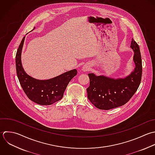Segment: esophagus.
<instances>
[{"instance_id": "1", "label": "esophagus", "mask_w": 155, "mask_h": 155, "mask_svg": "<svg viewBox=\"0 0 155 155\" xmlns=\"http://www.w3.org/2000/svg\"><path fill=\"white\" fill-rule=\"evenodd\" d=\"M89 66L87 65H83V66L82 67V70L84 71V72H86V71H87L89 70Z\"/></svg>"}]
</instances>
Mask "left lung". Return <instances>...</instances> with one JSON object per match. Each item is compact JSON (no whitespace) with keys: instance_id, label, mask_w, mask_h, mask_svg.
Masks as SVG:
<instances>
[{"instance_id":"left-lung-1","label":"left lung","mask_w":155,"mask_h":155,"mask_svg":"<svg viewBox=\"0 0 155 155\" xmlns=\"http://www.w3.org/2000/svg\"><path fill=\"white\" fill-rule=\"evenodd\" d=\"M135 68L124 78H112L90 73V84L87 88V98L98 109L109 110L127 103L137 91L141 80L142 60L137 43L132 39Z\"/></svg>"}]
</instances>
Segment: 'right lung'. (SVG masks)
Masks as SVG:
<instances>
[{
  "label": "right lung",
  "instance_id": "1",
  "mask_svg": "<svg viewBox=\"0 0 155 155\" xmlns=\"http://www.w3.org/2000/svg\"><path fill=\"white\" fill-rule=\"evenodd\" d=\"M35 29L31 31H32ZM24 37L18 46L15 56L16 72L20 85L28 97L33 102L40 105H51L60 100L69 81L77 74L74 69L48 80L34 78L26 73L21 60V51L24 44Z\"/></svg>",
  "mask_w": 155,
  "mask_h": 155
}]
</instances>
